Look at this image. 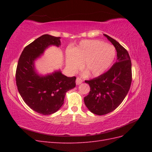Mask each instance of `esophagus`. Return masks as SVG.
Listing matches in <instances>:
<instances>
[{"mask_svg":"<svg viewBox=\"0 0 152 152\" xmlns=\"http://www.w3.org/2000/svg\"><path fill=\"white\" fill-rule=\"evenodd\" d=\"M82 82V80L80 79L79 77H77L76 79V84L77 85H79Z\"/></svg>","mask_w":152,"mask_h":152,"instance_id":"esophagus-1","label":"esophagus"}]
</instances>
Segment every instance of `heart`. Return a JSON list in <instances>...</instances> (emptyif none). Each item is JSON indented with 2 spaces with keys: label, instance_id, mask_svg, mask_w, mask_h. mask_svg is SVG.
Here are the masks:
<instances>
[{
  "label": "heart",
  "instance_id": "1",
  "mask_svg": "<svg viewBox=\"0 0 152 152\" xmlns=\"http://www.w3.org/2000/svg\"><path fill=\"white\" fill-rule=\"evenodd\" d=\"M115 57V49L112 45L99 40H85L72 50H67L66 63L72 71L78 70L83 63L82 68L86 73L98 76L111 66Z\"/></svg>",
  "mask_w": 152,
  "mask_h": 152
}]
</instances>
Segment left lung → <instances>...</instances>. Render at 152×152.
<instances>
[{
  "label": "left lung",
  "mask_w": 152,
  "mask_h": 152,
  "mask_svg": "<svg viewBox=\"0 0 152 152\" xmlns=\"http://www.w3.org/2000/svg\"><path fill=\"white\" fill-rule=\"evenodd\" d=\"M104 35L117 50V61L110 70L99 77L85 82L90 86L84 103L89 111L98 115L115 110L127 94L132 82L131 61L127 50L117 41Z\"/></svg>",
  "instance_id": "obj_1"
}]
</instances>
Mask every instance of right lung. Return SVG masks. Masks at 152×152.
<instances>
[{
	"label": "right lung",
	"mask_w": 152,
	"mask_h": 152,
	"mask_svg": "<svg viewBox=\"0 0 152 152\" xmlns=\"http://www.w3.org/2000/svg\"><path fill=\"white\" fill-rule=\"evenodd\" d=\"M60 37L45 34L27 45L18 60L16 81L18 90L25 103L42 115L54 113L61 107L66 92L76 86L75 77H68L60 70L39 75L35 61L51 45H61Z\"/></svg>",
	"instance_id": "1"
}]
</instances>
